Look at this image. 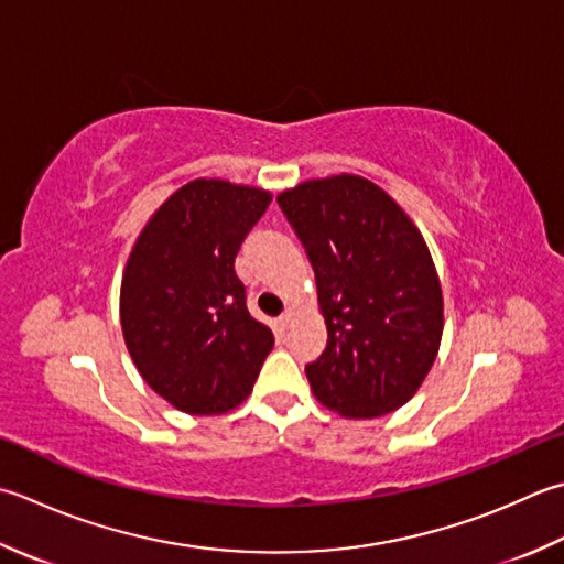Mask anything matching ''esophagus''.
<instances>
[{
  "mask_svg": "<svg viewBox=\"0 0 564 564\" xmlns=\"http://www.w3.org/2000/svg\"><path fill=\"white\" fill-rule=\"evenodd\" d=\"M293 315H295V311H293V307H285V313L281 315V323H283V325H291V319H293Z\"/></svg>",
  "mask_w": 564,
  "mask_h": 564,
  "instance_id": "34e87169",
  "label": "esophagus"
}]
</instances>
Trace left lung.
Wrapping results in <instances>:
<instances>
[{
	"label": "left lung",
	"instance_id": "8db88e82",
	"mask_svg": "<svg viewBox=\"0 0 564 564\" xmlns=\"http://www.w3.org/2000/svg\"><path fill=\"white\" fill-rule=\"evenodd\" d=\"M281 209L317 281L327 347L307 364L315 399L345 417H379L421 389L443 339V289L413 219L361 175L283 191Z\"/></svg>",
	"mask_w": 564,
	"mask_h": 564
}]
</instances>
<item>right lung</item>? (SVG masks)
Returning a JSON list of instances; mask_svg holds the SVG:
<instances>
[{
  "mask_svg": "<svg viewBox=\"0 0 564 564\" xmlns=\"http://www.w3.org/2000/svg\"><path fill=\"white\" fill-rule=\"evenodd\" d=\"M269 203L261 187L191 181L151 215L129 253L119 293L127 349L143 381L183 413L237 408L273 349L235 271Z\"/></svg>",
  "mask_w": 564,
  "mask_h": 564,
  "instance_id": "add662e5",
  "label": "right lung"
}]
</instances>
